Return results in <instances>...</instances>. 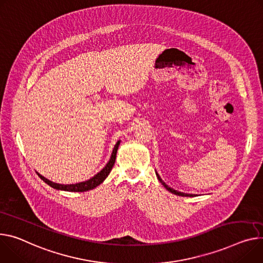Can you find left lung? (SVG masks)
Listing matches in <instances>:
<instances>
[{"instance_id":"1","label":"left lung","mask_w":263,"mask_h":263,"mask_svg":"<svg viewBox=\"0 0 263 263\" xmlns=\"http://www.w3.org/2000/svg\"><path fill=\"white\" fill-rule=\"evenodd\" d=\"M156 175H157V178H158V180L162 183V185L168 190V191H170L171 193H173V194H175V195H178V196H190V197H193V196H195V194L193 195V194H186V193H182V192H178V191H176V190H174V189H172V187H170V186H168L166 185L163 181H162V179L159 177V175L156 173Z\"/></svg>"}]
</instances>
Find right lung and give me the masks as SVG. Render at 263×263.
<instances>
[{"label":"right lung","instance_id":"1","mask_svg":"<svg viewBox=\"0 0 263 263\" xmlns=\"http://www.w3.org/2000/svg\"><path fill=\"white\" fill-rule=\"evenodd\" d=\"M118 146H119V140L116 142V145L114 146V149H113V152H112V155H111V158L109 160V162L106 164L105 168L99 172L97 175H94L92 178H90L89 180L87 181H84V182H80V183H76V184H60V183H55V182H52L50 180H48L47 178H45L44 176H42L41 174L37 173L39 177L45 181L47 184H49L50 186H52L53 189H57V190H63V191H68V192H86V191H89V190H92L94 187H97L99 184H101L105 179L106 177L109 175V173L111 172L112 170V166L114 165V162H115V158H116V153H117V149H118Z\"/></svg>","mask_w":263,"mask_h":263}]
</instances>
